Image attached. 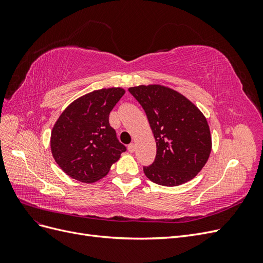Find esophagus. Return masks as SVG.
<instances>
[{"instance_id":"1","label":"esophagus","mask_w":263,"mask_h":263,"mask_svg":"<svg viewBox=\"0 0 263 263\" xmlns=\"http://www.w3.org/2000/svg\"><path fill=\"white\" fill-rule=\"evenodd\" d=\"M135 149H136V146H135V144H130V145H128V151L129 153H135Z\"/></svg>"}]
</instances>
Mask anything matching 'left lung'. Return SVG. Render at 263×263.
<instances>
[{
  "instance_id": "left-lung-1",
  "label": "left lung",
  "mask_w": 263,
  "mask_h": 263,
  "mask_svg": "<svg viewBox=\"0 0 263 263\" xmlns=\"http://www.w3.org/2000/svg\"><path fill=\"white\" fill-rule=\"evenodd\" d=\"M128 91L145 109L156 139V159L144 168L146 177L163 186H178L195 178L212 151L210 126L200 108L161 84H141Z\"/></svg>"
}]
</instances>
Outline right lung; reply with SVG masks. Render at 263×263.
Instances as JSON below:
<instances>
[{"label":"right lung","mask_w":263,"mask_h":263,"mask_svg":"<svg viewBox=\"0 0 263 263\" xmlns=\"http://www.w3.org/2000/svg\"><path fill=\"white\" fill-rule=\"evenodd\" d=\"M123 87H102L78 98L54 123L50 149L68 177L82 183L104 178L126 151L109 126L108 116L125 94Z\"/></svg>","instance_id":"1"}]
</instances>
